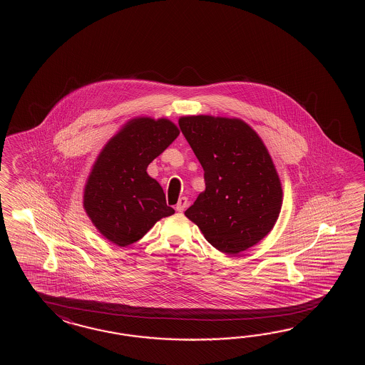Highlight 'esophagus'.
<instances>
[{
    "mask_svg": "<svg viewBox=\"0 0 365 365\" xmlns=\"http://www.w3.org/2000/svg\"><path fill=\"white\" fill-rule=\"evenodd\" d=\"M186 207H187V198L186 197H181L179 202H178V205H176V210L179 212H182V211H185Z\"/></svg>",
    "mask_w": 365,
    "mask_h": 365,
    "instance_id": "esophagus-1",
    "label": "esophagus"
}]
</instances>
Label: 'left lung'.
Wrapping results in <instances>:
<instances>
[{
	"mask_svg": "<svg viewBox=\"0 0 365 365\" xmlns=\"http://www.w3.org/2000/svg\"><path fill=\"white\" fill-rule=\"evenodd\" d=\"M179 125L206 185L186 217L223 253L253 247L272 231L282 206L279 178L262 140L237 118L187 116Z\"/></svg>",
	"mask_w": 365,
	"mask_h": 365,
	"instance_id": "8db88e82",
	"label": "left lung"
}]
</instances>
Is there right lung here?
Instances as JSON below:
<instances>
[{
    "label": "right lung",
    "instance_id": "add662e5",
    "mask_svg": "<svg viewBox=\"0 0 365 365\" xmlns=\"http://www.w3.org/2000/svg\"><path fill=\"white\" fill-rule=\"evenodd\" d=\"M170 120L135 118L104 146L85 189L87 215L118 247L142 239L162 217L175 214L148 165L179 135Z\"/></svg>",
    "mask_w": 365,
    "mask_h": 365
}]
</instances>
